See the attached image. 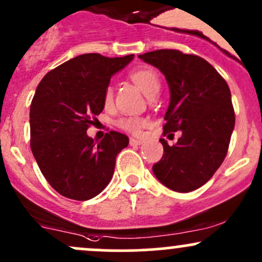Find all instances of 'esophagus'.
<instances>
[{
  "mask_svg": "<svg viewBox=\"0 0 262 262\" xmlns=\"http://www.w3.org/2000/svg\"><path fill=\"white\" fill-rule=\"evenodd\" d=\"M142 143L141 140H137V139H134V137H131L130 139V145L131 146H140Z\"/></svg>",
  "mask_w": 262,
  "mask_h": 262,
  "instance_id": "1",
  "label": "esophagus"
}]
</instances>
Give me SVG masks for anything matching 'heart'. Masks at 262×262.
Listing matches in <instances>:
<instances>
[{"label":"heart","mask_w":262,"mask_h":262,"mask_svg":"<svg viewBox=\"0 0 262 262\" xmlns=\"http://www.w3.org/2000/svg\"><path fill=\"white\" fill-rule=\"evenodd\" d=\"M131 80L136 83V86L146 95L148 98L154 95H156L160 90V78L159 75L154 71L152 69H139L136 71H134L131 74ZM114 100V90L112 87H107L105 90V94H103V103L105 106H110ZM145 121L140 117H123V119L119 120L117 125L120 126L122 130L128 131V132H136L140 131V128L142 127Z\"/></svg>","instance_id":"obj_1"}]
</instances>
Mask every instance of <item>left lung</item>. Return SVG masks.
I'll return each instance as SVG.
<instances>
[{
  "mask_svg": "<svg viewBox=\"0 0 262 262\" xmlns=\"http://www.w3.org/2000/svg\"><path fill=\"white\" fill-rule=\"evenodd\" d=\"M139 57L159 69L170 89L164 134L182 132L173 146L160 139L164 155L152 171L170 190L190 192L206 184L226 157L235 127L231 92L221 75L196 55L156 50Z\"/></svg>",
  "mask_w": 262,
  "mask_h": 262,
  "instance_id": "left-lung-1",
  "label": "left lung"
}]
</instances>
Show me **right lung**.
<instances>
[{"mask_svg":"<svg viewBox=\"0 0 262 262\" xmlns=\"http://www.w3.org/2000/svg\"><path fill=\"white\" fill-rule=\"evenodd\" d=\"M134 55L105 57L85 53L50 71L38 83L30 108L31 150L42 175L58 193L86 201L111 181L116 156L128 137L110 131L101 141L87 136L102 112L112 75Z\"/></svg>","mask_w":262,"mask_h":262,"instance_id":"1","label":"right lung"}]
</instances>
